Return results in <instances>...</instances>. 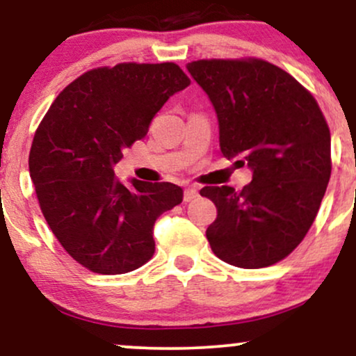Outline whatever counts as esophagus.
Segmentation results:
<instances>
[{
  "label": "esophagus",
  "instance_id": "34e87169",
  "mask_svg": "<svg viewBox=\"0 0 356 356\" xmlns=\"http://www.w3.org/2000/svg\"><path fill=\"white\" fill-rule=\"evenodd\" d=\"M195 197H199V191H197V187H195V186H189V187H186V191H184V201H186V202H191V201H194Z\"/></svg>",
  "mask_w": 356,
  "mask_h": 356
}]
</instances>
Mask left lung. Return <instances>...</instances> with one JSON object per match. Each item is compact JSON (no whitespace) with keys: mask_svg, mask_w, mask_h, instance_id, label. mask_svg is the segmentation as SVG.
Returning <instances> with one entry per match:
<instances>
[{"mask_svg":"<svg viewBox=\"0 0 356 356\" xmlns=\"http://www.w3.org/2000/svg\"><path fill=\"white\" fill-rule=\"evenodd\" d=\"M186 68L216 110L220 152L252 172L239 192L201 189L218 207L206 231L211 249L232 266H271L303 241L320 209L332 175L325 117L303 85L264 60H199Z\"/></svg>","mask_w":356,"mask_h":356,"instance_id":"1","label":"left lung"}]
</instances>
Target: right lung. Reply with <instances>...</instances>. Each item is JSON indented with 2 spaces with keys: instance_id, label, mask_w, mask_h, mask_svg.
<instances>
[{
  "instance_id": "obj_1",
  "label": "right lung",
  "mask_w": 356,
  "mask_h": 356,
  "mask_svg": "<svg viewBox=\"0 0 356 356\" xmlns=\"http://www.w3.org/2000/svg\"><path fill=\"white\" fill-rule=\"evenodd\" d=\"M191 80L175 63H118L90 70L56 97L36 130L30 175L65 251L99 275L140 268L155 251L154 224L182 202L170 182L113 177L124 150Z\"/></svg>"
}]
</instances>
